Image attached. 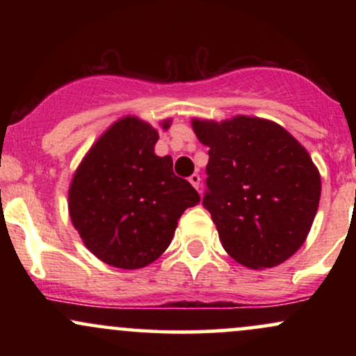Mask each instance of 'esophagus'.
<instances>
[{
  "instance_id": "obj_1",
  "label": "esophagus",
  "mask_w": 356,
  "mask_h": 356,
  "mask_svg": "<svg viewBox=\"0 0 356 356\" xmlns=\"http://www.w3.org/2000/svg\"><path fill=\"white\" fill-rule=\"evenodd\" d=\"M189 182L192 184V186L195 187V189L199 191V186H201V177H199L197 174H192L191 177H189Z\"/></svg>"
}]
</instances>
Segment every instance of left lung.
Returning a JSON list of instances; mask_svg holds the SVG:
<instances>
[{"instance_id":"8db88e82","label":"left lung","mask_w":356,"mask_h":356,"mask_svg":"<svg viewBox=\"0 0 356 356\" xmlns=\"http://www.w3.org/2000/svg\"><path fill=\"white\" fill-rule=\"evenodd\" d=\"M209 147L207 192L222 248L249 269L284 263L303 246L321 195V177L308 150L276 122L236 115L192 118Z\"/></svg>"}]
</instances>
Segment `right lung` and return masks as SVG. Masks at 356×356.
I'll return each mask as SVG.
<instances>
[{
    "label": "right lung",
    "mask_w": 356,
    "mask_h": 356,
    "mask_svg": "<svg viewBox=\"0 0 356 356\" xmlns=\"http://www.w3.org/2000/svg\"><path fill=\"white\" fill-rule=\"evenodd\" d=\"M170 118L161 122L170 127ZM159 132L138 117L118 118L81 159L68 189L73 227L92 254L120 269L149 266L169 248L177 220L201 201L159 157Z\"/></svg>",
    "instance_id": "1"
}]
</instances>
